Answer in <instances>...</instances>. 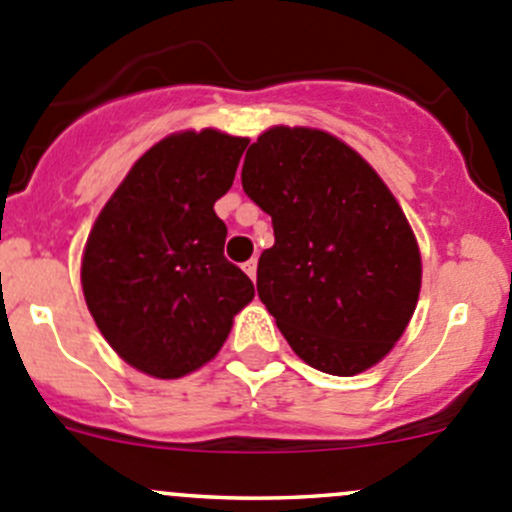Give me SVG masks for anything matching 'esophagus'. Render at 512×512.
I'll list each match as a JSON object with an SVG mask.
<instances>
[{
    "label": "esophagus",
    "instance_id": "esophagus-1",
    "mask_svg": "<svg viewBox=\"0 0 512 512\" xmlns=\"http://www.w3.org/2000/svg\"><path fill=\"white\" fill-rule=\"evenodd\" d=\"M242 270H245V272H247V277H250V280H252V282H255V280H257V260H247V262H245V265H242Z\"/></svg>",
    "mask_w": 512,
    "mask_h": 512
}]
</instances>
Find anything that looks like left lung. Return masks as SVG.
I'll use <instances>...</instances> for the list:
<instances>
[{
    "mask_svg": "<svg viewBox=\"0 0 512 512\" xmlns=\"http://www.w3.org/2000/svg\"><path fill=\"white\" fill-rule=\"evenodd\" d=\"M242 190L272 218L257 294L314 369L354 376L404 334L421 289V252L376 170L317 128L275 126L247 148Z\"/></svg>",
    "mask_w": 512,
    "mask_h": 512,
    "instance_id": "obj_1",
    "label": "left lung"
}]
</instances>
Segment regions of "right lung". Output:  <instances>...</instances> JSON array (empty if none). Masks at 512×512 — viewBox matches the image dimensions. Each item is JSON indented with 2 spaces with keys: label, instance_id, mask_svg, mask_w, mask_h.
Segmentation results:
<instances>
[{
  "label": "right lung",
  "instance_id": "add662e5",
  "mask_svg": "<svg viewBox=\"0 0 512 512\" xmlns=\"http://www.w3.org/2000/svg\"><path fill=\"white\" fill-rule=\"evenodd\" d=\"M247 138L183 131L136 160L103 205L81 262V285L113 352L156 379L208 364L232 317L252 302L250 277L223 255L215 215Z\"/></svg>",
  "mask_w": 512,
  "mask_h": 512
}]
</instances>
